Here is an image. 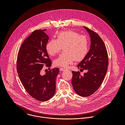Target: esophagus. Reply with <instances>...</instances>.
I'll use <instances>...</instances> for the list:
<instances>
[{
    "label": "esophagus",
    "instance_id": "1",
    "mask_svg": "<svg viewBox=\"0 0 125 125\" xmlns=\"http://www.w3.org/2000/svg\"><path fill=\"white\" fill-rule=\"evenodd\" d=\"M65 68H60V71H63L64 70H65Z\"/></svg>",
    "mask_w": 125,
    "mask_h": 125
}]
</instances>
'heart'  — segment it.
Instances as JSON below:
<instances>
[{
    "label": "heart",
    "mask_w": 125,
    "mask_h": 125,
    "mask_svg": "<svg viewBox=\"0 0 125 125\" xmlns=\"http://www.w3.org/2000/svg\"><path fill=\"white\" fill-rule=\"evenodd\" d=\"M64 52L61 54L53 62L54 65L67 67L73 61L83 60L89 52V42L85 36L78 33L68 30L59 33L57 39L51 40L46 45L48 54L54 56L58 53L63 47Z\"/></svg>",
    "instance_id": "obj_1"
}]
</instances>
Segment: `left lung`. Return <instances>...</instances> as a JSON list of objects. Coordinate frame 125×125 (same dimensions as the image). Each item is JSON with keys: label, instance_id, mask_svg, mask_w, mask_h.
<instances>
[{"label": "left lung", "instance_id": "8db88e82", "mask_svg": "<svg viewBox=\"0 0 125 125\" xmlns=\"http://www.w3.org/2000/svg\"><path fill=\"white\" fill-rule=\"evenodd\" d=\"M89 34L91 44L85 58L77 66L88 72L80 75L79 72L72 71V84L75 92L82 97L93 94L101 85L106 73L108 58L105 44L96 32L84 26Z\"/></svg>", "mask_w": 125, "mask_h": 125}]
</instances>
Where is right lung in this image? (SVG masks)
Instances as JSON below:
<instances>
[{
    "label": "right lung",
    "instance_id": "add662e5",
    "mask_svg": "<svg viewBox=\"0 0 125 125\" xmlns=\"http://www.w3.org/2000/svg\"><path fill=\"white\" fill-rule=\"evenodd\" d=\"M47 29L36 30L22 43L18 52L17 70L19 78L26 91L34 98L45 102L53 97L56 78L59 69L55 68L41 75L43 66L50 67L52 61L46 50L49 37Z\"/></svg>",
    "mask_w": 125,
    "mask_h": 125
}]
</instances>
